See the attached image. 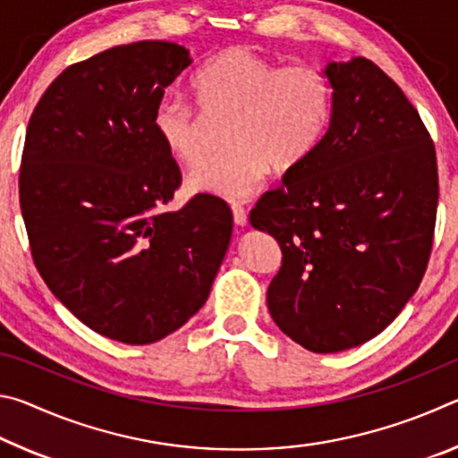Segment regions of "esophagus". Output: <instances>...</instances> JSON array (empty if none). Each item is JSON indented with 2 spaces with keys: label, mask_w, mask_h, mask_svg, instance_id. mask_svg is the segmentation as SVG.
<instances>
[{
  "label": "esophagus",
  "mask_w": 458,
  "mask_h": 458,
  "mask_svg": "<svg viewBox=\"0 0 458 458\" xmlns=\"http://www.w3.org/2000/svg\"><path fill=\"white\" fill-rule=\"evenodd\" d=\"M232 214H234V222L236 226H246L248 222V216H246V210L240 204H232Z\"/></svg>",
  "instance_id": "34e87169"
}]
</instances>
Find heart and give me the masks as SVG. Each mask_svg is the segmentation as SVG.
<instances>
[{
    "mask_svg": "<svg viewBox=\"0 0 458 458\" xmlns=\"http://www.w3.org/2000/svg\"><path fill=\"white\" fill-rule=\"evenodd\" d=\"M191 90L206 114L228 117L224 143L230 149L196 169L190 188L228 199L250 196L270 165L275 172H289L305 161L331 119L333 87L319 66L278 68L246 48L214 56L193 76ZM153 129L182 165L196 167L204 161V125L183 98H161Z\"/></svg>",
    "mask_w": 458,
    "mask_h": 458,
    "instance_id": "obj_1",
    "label": "heart"
}]
</instances>
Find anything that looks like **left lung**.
I'll use <instances>...</instances> for the list:
<instances>
[{
	"instance_id": "obj_1",
	"label": "left lung",
	"mask_w": 458,
	"mask_h": 458,
	"mask_svg": "<svg viewBox=\"0 0 458 458\" xmlns=\"http://www.w3.org/2000/svg\"><path fill=\"white\" fill-rule=\"evenodd\" d=\"M327 133L250 224L281 246L267 303L305 350L366 344L396 319L428 267L438 206L437 151L404 92L368 58L329 62Z\"/></svg>"
}]
</instances>
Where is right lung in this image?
Returning <instances> with one entry per match:
<instances>
[{"label": "right lung", "mask_w": 458, "mask_h": 458, "mask_svg": "<svg viewBox=\"0 0 458 458\" xmlns=\"http://www.w3.org/2000/svg\"><path fill=\"white\" fill-rule=\"evenodd\" d=\"M190 64L175 42L114 46L68 66L26 131L20 206L38 273L76 319L129 345L199 311L232 236L230 208L210 193L164 208L182 172L153 114Z\"/></svg>", "instance_id": "right-lung-1"}]
</instances>
